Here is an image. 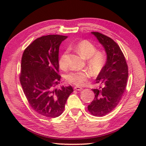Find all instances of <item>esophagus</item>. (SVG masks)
Returning a JSON list of instances; mask_svg holds the SVG:
<instances>
[{
	"mask_svg": "<svg viewBox=\"0 0 146 146\" xmlns=\"http://www.w3.org/2000/svg\"><path fill=\"white\" fill-rule=\"evenodd\" d=\"M74 90H77V91H82L83 90V88L81 87H79V86H75V87L74 88Z\"/></svg>",
	"mask_w": 146,
	"mask_h": 146,
	"instance_id": "34e87169",
	"label": "esophagus"
}]
</instances>
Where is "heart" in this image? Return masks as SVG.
Masks as SVG:
<instances>
[{"mask_svg": "<svg viewBox=\"0 0 146 146\" xmlns=\"http://www.w3.org/2000/svg\"><path fill=\"white\" fill-rule=\"evenodd\" d=\"M74 48L82 57L88 58V66L93 75L96 76L100 74L104 67L106 62V56L104 53L100 51H97L96 46L87 40L78 42L75 44ZM67 53V51H64L59 58V66L63 70L68 67L66 60ZM91 75L92 73L88 70L78 71L70 73L66 75V78L68 82L72 84L83 86L87 82Z\"/></svg>", "mask_w": 146, "mask_h": 146, "instance_id": "1", "label": "heart"}]
</instances>
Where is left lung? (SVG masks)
Segmentation results:
<instances>
[{
	"label": "left lung",
	"mask_w": 146,
	"mask_h": 146,
	"mask_svg": "<svg viewBox=\"0 0 146 146\" xmlns=\"http://www.w3.org/2000/svg\"><path fill=\"white\" fill-rule=\"evenodd\" d=\"M91 33L104 48L107 60L96 79L100 86L92 90L95 97L88 110L93 116L102 117L112 111L122 98L127 86L128 68L122 51L112 38L98 32Z\"/></svg>",
	"instance_id": "obj_1"
}]
</instances>
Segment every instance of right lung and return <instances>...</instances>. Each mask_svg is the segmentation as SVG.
<instances>
[{
    "label": "right lung",
    "instance_id": "obj_1",
    "mask_svg": "<svg viewBox=\"0 0 146 146\" xmlns=\"http://www.w3.org/2000/svg\"><path fill=\"white\" fill-rule=\"evenodd\" d=\"M67 36L49 35L35 40L24 50L21 60L20 82L24 95L34 111L49 118L63 113L71 86H55L60 82L58 51Z\"/></svg>",
    "mask_w": 146,
    "mask_h": 146
}]
</instances>
